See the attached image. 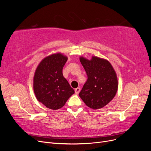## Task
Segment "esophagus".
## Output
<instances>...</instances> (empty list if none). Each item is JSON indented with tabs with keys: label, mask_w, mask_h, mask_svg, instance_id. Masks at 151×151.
Here are the masks:
<instances>
[{
	"label": "esophagus",
	"mask_w": 151,
	"mask_h": 151,
	"mask_svg": "<svg viewBox=\"0 0 151 151\" xmlns=\"http://www.w3.org/2000/svg\"><path fill=\"white\" fill-rule=\"evenodd\" d=\"M80 91H81L80 88H77L75 89V93L76 94H78L79 93V92H80Z\"/></svg>",
	"instance_id": "esophagus-1"
}]
</instances>
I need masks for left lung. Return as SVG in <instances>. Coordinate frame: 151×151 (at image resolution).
Masks as SVG:
<instances>
[{
    "label": "left lung",
    "mask_w": 151,
    "mask_h": 151,
    "mask_svg": "<svg viewBox=\"0 0 151 151\" xmlns=\"http://www.w3.org/2000/svg\"><path fill=\"white\" fill-rule=\"evenodd\" d=\"M80 61L88 76L79 96L88 107L100 109L110 102L118 89L116 72L108 60L93 57L88 60L83 57Z\"/></svg>",
    "instance_id": "obj_1"
}]
</instances>
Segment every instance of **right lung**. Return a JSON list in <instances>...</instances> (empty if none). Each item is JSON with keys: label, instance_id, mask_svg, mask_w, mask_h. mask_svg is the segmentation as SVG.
Instances as JSON below:
<instances>
[{"label": "right lung", "instance_id": "obj_1", "mask_svg": "<svg viewBox=\"0 0 151 151\" xmlns=\"http://www.w3.org/2000/svg\"><path fill=\"white\" fill-rule=\"evenodd\" d=\"M67 60V57L60 53L52 54L43 59L35 73L33 89L36 99L53 110L64 106L74 93L62 74Z\"/></svg>", "mask_w": 151, "mask_h": 151}]
</instances>
